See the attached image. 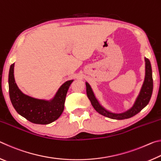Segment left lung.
Here are the masks:
<instances>
[{
    "label": "left lung",
    "mask_w": 161,
    "mask_h": 161,
    "mask_svg": "<svg viewBox=\"0 0 161 161\" xmlns=\"http://www.w3.org/2000/svg\"><path fill=\"white\" fill-rule=\"evenodd\" d=\"M144 59H145V77H144L143 82L142 86H141L140 92L132 107L126 111H123V112L116 113L106 108L95 96L94 92L90 84L86 81L85 83L87 97L90 100L94 108L98 113L106 117H108V118L116 120H122L129 119L135 116L136 114L140 112L144 107H146L150 99H151L153 92V82L151 62H150L149 59L146 58H144Z\"/></svg>",
    "instance_id": "left-lung-1"
}]
</instances>
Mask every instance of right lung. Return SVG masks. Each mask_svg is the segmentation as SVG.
Here are the masks:
<instances>
[{
	"label": "right lung",
	"instance_id": "1",
	"mask_svg": "<svg viewBox=\"0 0 161 161\" xmlns=\"http://www.w3.org/2000/svg\"><path fill=\"white\" fill-rule=\"evenodd\" d=\"M15 63L10 65L8 75L9 95L15 111L29 121L49 124L56 121L64 111L65 98L74 80L65 81L51 99H37L24 94L18 88L14 77Z\"/></svg>",
	"mask_w": 161,
	"mask_h": 161
}]
</instances>
